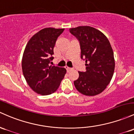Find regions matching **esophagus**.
I'll use <instances>...</instances> for the list:
<instances>
[{"label": "esophagus", "instance_id": "34e87169", "mask_svg": "<svg viewBox=\"0 0 134 134\" xmlns=\"http://www.w3.org/2000/svg\"><path fill=\"white\" fill-rule=\"evenodd\" d=\"M65 69H66V70H67V72H69L70 71V70H72V68H70V67H67V66H65Z\"/></svg>", "mask_w": 134, "mask_h": 134}]
</instances>
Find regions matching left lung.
I'll use <instances>...</instances> for the list:
<instances>
[{"label":"left lung","instance_id":"1","mask_svg":"<svg viewBox=\"0 0 134 134\" xmlns=\"http://www.w3.org/2000/svg\"><path fill=\"white\" fill-rule=\"evenodd\" d=\"M79 41L81 58L85 60V72H78L74 84L79 92L94 96L102 92L109 84L114 74V53L108 38L96 29L81 26L69 29Z\"/></svg>","mask_w":134,"mask_h":134}]
</instances>
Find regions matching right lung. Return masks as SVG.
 Segmentation results:
<instances>
[{
	"instance_id": "add662e5",
	"label": "right lung",
	"mask_w": 134,
	"mask_h": 134,
	"mask_svg": "<svg viewBox=\"0 0 134 134\" xmlns=\"http://www.w3.org/2000/svg\"><path fill=\"white\" fill-rule=\"evenodd\" d=\"M64 30L45 28L34 35L26 46L22 70L28 85L37 93L48 95L54 93L66 74L65 69L50 65L55 42Z\"/></svg>"
}]
</instances>
